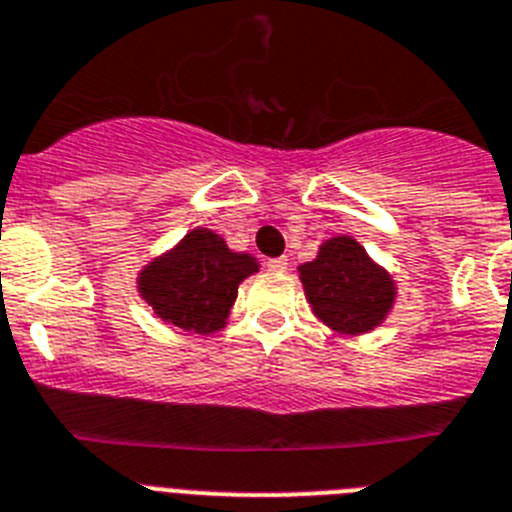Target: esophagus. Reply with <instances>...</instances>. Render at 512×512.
Instances as JSON below:
<instances>
[{
	"label": "esophagus",
	"mask_w": 512,
	"mask_h": 512,
	"mask_svg": "<svg viewBox=\"0 0 512 512\" xmlns=\"http://www.w3.org/2000/svg\"><path fill=\"white\" fill-rule=\"evenodd\" d=\"M268 270H273V273H283V270H288V260L286 257H273V260H268Z\"/></svg>",
	"instance_id": "esophagus-1"
}]
</instances>
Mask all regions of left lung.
I'll return each mask as SVG.
<instances>
[{
    "label": "left lung",
    "mask_w": 512,
    "mask_h": 512,
    "mask_svg": "<svg viewBox=\"0 0 512 512\" xmlns=\"http://www.w3.org/2000/svg\"><path fill=\"white\" fill-rule=\"evenodd\" d=\"M299 270L314 314L342 335L379 327L394 304V281L350 237L324 242Z\"/></svg>",
    "instance_id": "obj_1"
}]
</instances>
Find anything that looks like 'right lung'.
I'll use <instances>...</instances> for the list:
<instances>
[{"label": "right lung", "mask_w": 512, "mask_h": 512, "mask_svg": "<svg viewBox=\"0 0 512 512\" xmlns=\"http://www.w3.org/2000/svg\"><path fill=\"white\" fill-rule=\"evenodd\" d=\"M252 273H257L255 257L231 252L213 231L195 229L144 268L139 291L164 322L208 335L224 327L239 283Z\"/></svg>", "instance_id": "1"}]
</instances>
